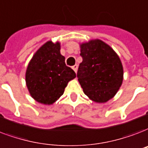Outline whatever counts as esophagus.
Returning a JSON list of instances; mask_svg holds the SVG:
<instances>
[{"instance_id":"obj_1","label":"esophagus","mask_w":148,"mask_h":148,"mask_svg":"<svg viewBox=\"0 0 148 148\" xmlns=\"http://www.w3.org/2000/svg\"><path fill=\"white\" fill-rule=\"evenodd\" d=\"M72 69L74 70V71H75V73H76L77 71V64L74 65V66H72Z\"/></svg>"}]
</instances>
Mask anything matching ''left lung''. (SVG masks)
<instances>
[{"mask_svg": "<svg viewBox=\"0 0 148 148\" xmlns=\"http://www.w3.org/2000/svg\"><path fill=\"white\" fill-rule=\"evenodd\" d=\"M82 62L77 76L84 94L92 101L104 103L121 87L123 68L119 56L108 44L92 39L80 45Z\"/></svg>", "mask_w": 148, "mask_h": 148, "instance_id": "obj_1", "label": "left lung"}]
</instances>
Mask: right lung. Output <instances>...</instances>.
Wrapping results in <instances>:
<instances>
[{
    "mask_svg": "<svg viewBox=\"0 0 148 148\" xmlns=\"http://www.w3.org/2000/svg\"><path fill=\"white\" fill-rule=\"evenodd\" d=\"M76 77L60 54V43L48 41L29 61L25 82L29 93L41 104L51 105L64 94L68 82Z\"/></svg>",
    "mask_w": 148,
    "mask_h": 148,
    "instance_id": "obj_1",
    "label": "right lung"
}]
</instances>
